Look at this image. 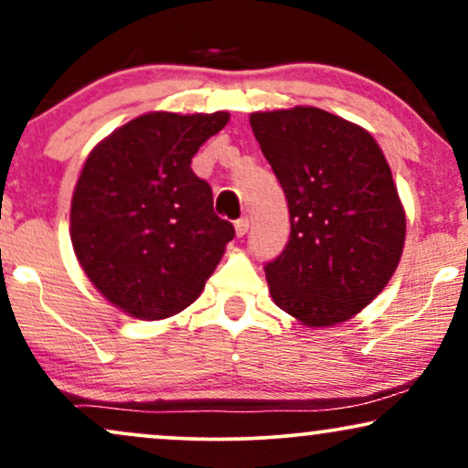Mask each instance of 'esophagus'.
Returning <instances> with one entry per match:
<instances>
[{"instance_id":"esophagus-1","label":"esophagus","mask_w":468,"mask_h":468,"mask_svg":"<svg viewBox=\"0 0 468 468\" xmlns=\"http://www.w3.org/2000/svg\"><path fill=\"white\" fill-rule=\"evenodd\" d=\"M249 227H250L249 218H239L238 222H235V233H238L239 238H241V235H246V233H249Z\"/></svg>"}]
</instances>
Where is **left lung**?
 Listing matches in <instances>:
<instances>
[{
  "mask_svg": "<svg viewBox=\"0 0 468 468\" xmlns=\"http://www.w3.org/2000/svg\"><path fill=\"white\" fill-rule=\"evenodd\" d=\"M288 202L290 238L264 266L272 302L305 325L352 319L394 275L405 211L361 127L316 107L250 114Z\"/></svg>",
  "mask_w": 468,
  "mask_h": 468,
  "instance_id": "1",
  "label": "left lung"
}]
</instances>
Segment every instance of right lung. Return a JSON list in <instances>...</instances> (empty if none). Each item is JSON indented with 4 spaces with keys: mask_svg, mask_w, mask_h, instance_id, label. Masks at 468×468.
Instances as JSON below:
<instances>
[{
    "mask_svg": "<svg viewBox=\"0 0 468 468\" xmlns=\"http://www.w3.org/2000/svg\"><path fill=\"white\" fill-rule=\"evenodd\" d=\"M227 122V112H152L85 160L69 213L74 252L122 313L155 321L185 310L235 238L213 211L208 182L191 171L197 149Z\"/></svg>",
    "mask_w": 468,
    "mask_h": 468,
    "instance_id": "add662e5",
    "label": "right lung"
}]
</instances>
